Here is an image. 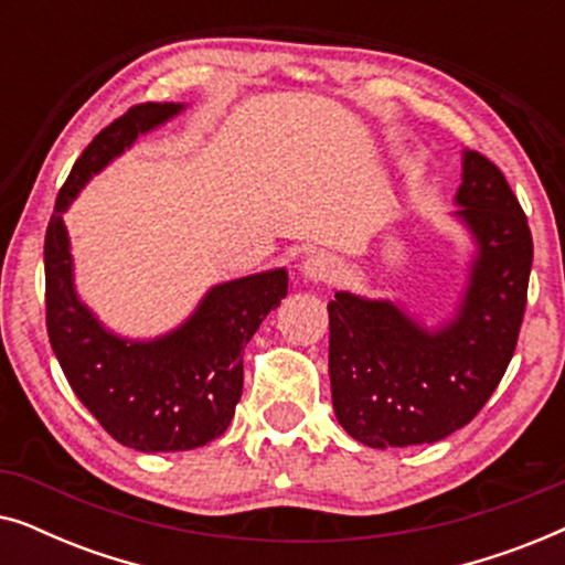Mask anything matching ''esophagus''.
<instances>
[{
    "instance_id": "34e87169",
    "label": "esophagus",
    "mask_w": 565,
    "mask_h": 565,
    "mask_svg": "<svg viewBox=\"0 0 565 565\" xmlns=\"http://www.w3.org/2000/svg\"><path fill=\"white\" fill-rule=\"evenodd\" d=\"M337 273H339L337 259L327 252H311L303 262H300V275H303L306 280L329 282V280H334Z\"/></svg>"
}]
</instances>
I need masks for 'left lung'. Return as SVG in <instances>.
I'll list each match as a JSON object with an SVG mask.
<instances>
[{
	"label": "left lung",
	"instance_id": "obj_1",
	"mask_svg": "<svg viewBox=\"0 0 565 565\" xmlns=\"http://www.w3.org/2000/svg\"><path fill=\"white\" fill-rule=\"evenodd\" d=\"M452 203L470 246L450 316L427 323L396 298L350 290L329 300L331 404L347 435L375 450L466 427L514 354L532 267L527 218L504 174L468 149Z\"/></svg>",
	"mask_w": 565,
	"mask_h": 565
}]
</instances>
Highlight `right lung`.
Returning a JSON list of instances; mask_svg holds the SVG:
<instances>
[{
  "label": "right lung",
  "mask_w": 565,
  "mask_h": 565,
  "mask_svg": "<svg viewBox=\"0 0 565 565\" xmlns=\"http://www.w3.org/2000/svg\"><path fill=\"white\" fill-rule=\"evenodd\" d=\"M190 105L149 103L110 122L58 192L45 231V323L76 398L110 437L138 452H182L218 439L244 388V347L288 296L275 267L205 290L192 313L159 337L134 339L105 327L76 290L64 213L95 174Z\"/></svg>",
  "instance_id": "obj_1"
}]
</instances>
